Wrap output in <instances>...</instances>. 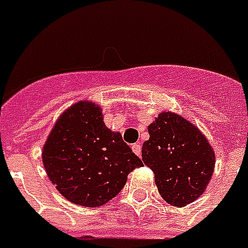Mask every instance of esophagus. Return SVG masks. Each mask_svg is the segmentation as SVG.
Returning a JSON list of instances; mask_svg holds the SVG:
<instances>
[{"instance_id":"1","label":"esophagus","mask_w":248,"mask_h":248,"mask_svg":"<svg viewBox=\"0 0 248 248\" xmlns=\"http://www.w3.org/2000/svg\"><path fill=\"white\" fill-rule=\"evenodd\" d=\"M132 152H134L136 155H139L140 157V155H141V145H140L139 143L134 144V145H132Z\"/></svg>"}]
</instances>
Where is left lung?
<instances>
[{"instance_id":"8db88e82","label":"left lung","mask_w":248,"mask_h":248,"mask_svg":"<svg viewBox=\"0 0 248 248\" xmlns=\"http://www.w3.org/2000/svg\"><path fill=\"white\" fill-rule=\"evenodd\" d=\"M143 162L155 173L163 200L184 207L198 200L211 181L215 152L197 126L173 112L159 113L148 126Z\"/></svg>"}]
</instances>
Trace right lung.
I'll use <instances>...</instances> for the list:
<instances>
[{
  "label": "right lung",
  "instance_id": "add662e5",
  "mask_svg": "<svg viewBox=\"0 0 248 248\" xmlns=\"http://www.w3.org/2000/svg\"><path fill=\"white\" fill-rule=\"evenodd\" d=\"M48 179L64 198L85 207H99L118 194L127 175L141 167L120 132L105 126L103 109L81 100L56 120L42 149Z\"/></svg>",
  "mask_w": 248,
  "mask_h": 248
}]
</instances>
